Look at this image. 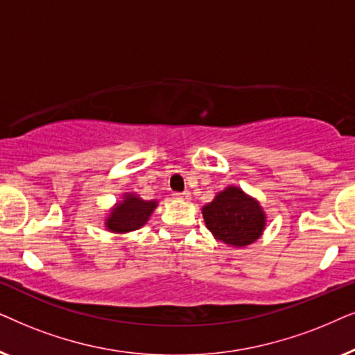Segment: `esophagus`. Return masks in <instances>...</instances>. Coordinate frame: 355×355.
<instances>
[{
	"mask_svg": "<svg viewBox=\"0 0 355 355\" xmlns=\"http://www.w3.org/2000/svg\"><path fill=\"white\" fill-rule=\"evenodd\" d=\"M175 198L182 201H190L191 200V193L190 191H183V193H175Z\"/></svg>",
	"mask_w": 355,
	"mask_h": 355,
	"instance_id": "esophagus-1",
	"label": "esophagus"
}]
</instances>
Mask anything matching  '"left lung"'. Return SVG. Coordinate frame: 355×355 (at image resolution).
<instances>
[{
	"label": "left lung",
	"mask_w": 355,
	"mask_h": 355,
	"mask_svg": "<svg viewBox=\"0 0 355 355\" xmlns=\"http://www.w3.org/2000/svg\"><path fill=\"white\" fill-rule=\"evenodd\" d=\"M202 219L212 237L229 247L243 248L257 242L266 229V212L257 198L230 185L202 206Z\"/></svg>",
	"instance_id": "obj_1"
}]
</instances>
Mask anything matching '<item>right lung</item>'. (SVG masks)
Returning <instances> with one entry per match:
<instances>
[{
	"instance_id": "1",
	"label": "right lung",
	"mask_w": 355,
	"mask_h": 355,
	"mask_svg": "<svg viewBox=\"0 0 355 355\" xmlns=\"http://www.w3.org/2000/svg\"><path fill=\"white\" fill-rule=\"evenodd\" d=\"M159 206L157 200H143L138 193L126 191L121 195V200L116 201L108 214L103 219V225L108 232L128 234L138 230L148 224L155 207Z\"/></svg>"
}]
</instances>
